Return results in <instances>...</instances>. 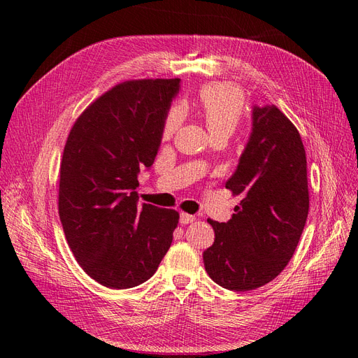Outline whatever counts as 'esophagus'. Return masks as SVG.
<instances>
[{
    "label": "esophagus",
    "instance_id": "esophagus-1",
    "mask_svg": "<svg viewBox=\"0 0 358 358\" xmlns=\"http://www.w3.org/2000/svg\"><path fill=\"white\" fill-rule=\"evenodd\" d=\"M194 221H196V216L194 215H188L185 212L180 213V224H191Z\"/></svg>",
    "mask_w": 358,
    "mask_h": 358
}]
</instances>
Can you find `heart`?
I'll return each mask as SVG.
<instances>
[{"mask_svg": "<svg viewBox=\"0 0 358 358\" xmlns=\"http://www.w3.org/2000/svg\"><path fill=\"white\" fill-rule=\"evenodd\" d=\"M243 94L230 85H208L200 91L199 112L210 134L225 133L231 136L243 115ZM185 121V107L178 103L167 112L162 134L171 137Z\"/></svg>", "mask_w": 358, "mask_h": 358, "instance_id": "heart-1", "label": "heart"}]
</instances>
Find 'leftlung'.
Segmentation results:
<instances>
[{
  "label": "left lung",
  "mask_w": 358,
  "mask_h": 358,
  "mask_svg": "<svg viewBox=\"0 0 358 358\" xmlns=\"http://www.w3.org/2000/svg\"><path fill=\"white\" fill-rule=\"evenodd\" d=\"M225 188L242 200L230 221L208 220L215 242L203 252L206 272L222 288L255 289L285 268L309 212L305 148L276 106H254L252 133Z\"/></svg>",
  "instance_id": "1"
}]
</instances>
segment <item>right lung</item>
<instances>
[{"label":"right lung","mask_w":358,"mask_h":358,"mask_svg":"<svg viewBox=\"0 0 358 358\" xmlns=\"http://www.w3.org/2000/svg\"><path fill=\"white\" fill-rule=\"evenodd\" d=\"M179 79L119 83L76 119L59 169L58 210L80 267L113 289L152 276L167 254L179 213L137 206L140 169L158 154Z\"/></svg>","instance_id":"right-lung-1"}]
</instances>
